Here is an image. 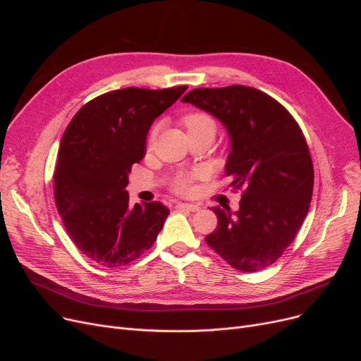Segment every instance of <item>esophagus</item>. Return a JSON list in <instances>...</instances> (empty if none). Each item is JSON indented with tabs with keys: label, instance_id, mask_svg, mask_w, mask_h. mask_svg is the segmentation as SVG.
Segmentation results:
<instances>
[{
	"label": "esophagus",
	"instance_id": "obj_1",
	"mask_svg": "<svg viewBox=\"0 0 361 361\" xmlns=\"http://www.w3.org/2000/svg\"><path fill=\"white\" fill-rule=\"evenodd\" d=\"M177 209L187 211V212H197L200 209V206L193 203H177Z\"/></svg>",
	"mask_w": 361,
	"mask_h": 361
}]
</instances>
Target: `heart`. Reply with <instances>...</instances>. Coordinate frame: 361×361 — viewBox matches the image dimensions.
Masks as SVG:
<instances>
[{"instance_id":"obj_1","label":"heart","mask_w":361,"mask_h":361,"mask_svg":"<svg viewBox=\"0 0 361 361\" xmlns=\"http://www.w3.org/2000/svg\"><path fill=\"white\" fill-rule=\"evenodd\" d=\"M184 126L187 127V131H197V130H204V128H214L215 130V123L214 120L207 116V114L203 112H193V114H188V116L184 118ZM155 140V131L150 133V137H149V143H152ZM188 187H190V180L188 177H178L174 188L177 192H187Z\"/></svg>"}]
</instances>
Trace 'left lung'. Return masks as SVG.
<instances>
[{"label":"left lung","instance_id":"8db88e82","mask_svg":"<svg viewBox=\"0 0 361 361\" xmlns=\"http://www.w3.org/2000/svg\"><path fill=\"white\" fill-rule=\"evenodd\" d=\"M181 101L224 126L230 139L225 176L243 192L238 211L212 207L218 228L206 243L238 271L264 269L293 243L312 202L305 136L286 108L253 87H200Z\"/></svg>","mask_w":361,"mask_h":361}]
</instances>
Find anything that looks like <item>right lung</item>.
<instances>
[{
  "instance_id": "right-lung-1",
  "label": "right lung",
  "mask_w": 361,
  "mask_h": 361,
  "mask_svg": "<svg viewBox=\"0 0 361 361\" xmlns=\"http://www.w3.org/2000/svg\"><path fill=\"white\" fill-rule=\"evenodd\" d=\"M187 86L126 87L87 102L61 139L55 203L78 249L104 268H120L152 247L169 209L161 202L130 206L128 174L143 159L149 128Z\"/></svg>"
}]
</instances>
